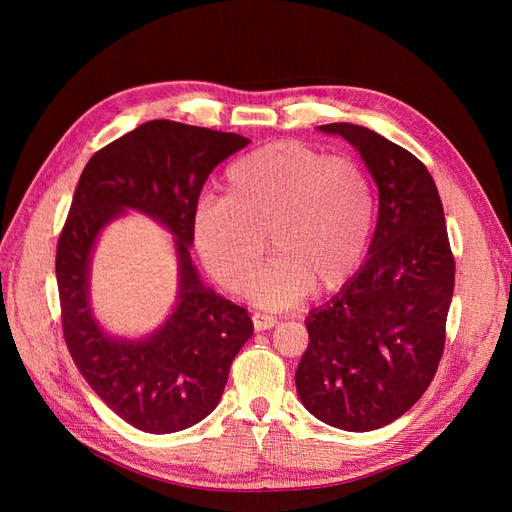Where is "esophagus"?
I'll return each instance as SVG.
<instances>
[{
    "mask_svg": "<svg viewBox=\"0 0 512 512\" xmlns=\"http://www.w3.org/2000/svg\"><path fill=\"white\" fill-rule=\"evenodd\" d=\"M252 320H254V329L256 331H267V329H273L275 324H277V318H273L269 314H254Z\"/></svg>",
    "mask_w": 512,
    "mask_h": 512,
    "instance_id": "obj_1",
    "label": "esophagus"
}]
</instances>
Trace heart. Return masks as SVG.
Wrapping results in <instances>:
<instances>
[{"label":"heart","mask_w":512,"mask_h":512,"mask_svg":"<svg viewBox=\"0 0 512 512\" xmlns=\"http://www.w3.org/2000/svg\"><path fill=\"white\" fill-rule=\"evenodd\" d=\"M374 222V188L359 162L329 158L301 141H277L228 166L226 198L200 200L192 235L207 271L241 294L269 231L276 256L252 285V297L282 309L314 288L346 286L367 254Z\"/></svg>","instance_id":"obj_1"}]
</instances>
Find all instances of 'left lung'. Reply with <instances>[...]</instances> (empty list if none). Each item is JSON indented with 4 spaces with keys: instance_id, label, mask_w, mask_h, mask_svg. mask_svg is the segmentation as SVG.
Instances as JSON below:
<instances>
[{
    "instance_id": "8db88e82",
    "label": "left lung",
    "mask_w": 512,
    "mask_h": 512,
    "mask_svg": "<svg viewBox=\"0 0 512 512\" xmlns=\"http://www.w3.org/2000/svg\"><path fill=\"white\" fill-rule=\"evenodd\" d=\"M359 149L378 185V224L359 273L305 327L294 374L322 423L371 431L406 414L436 376L455 288L442 200L425 164L374 130L318 126Z\"/></svg>"
}]
</instances>
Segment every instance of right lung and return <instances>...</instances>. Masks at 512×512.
Returning a JSON list of instances; mask_svg holds the SVG:
<instances>
[{
  "mask_svg": "<svg viewBox=\"0 0 512 512\" xmlns=\"http://www.w3.org/2000/svg\"><path fill=\"white\" fill-rule=\"evenodd\" d=\"M247 143L241 134L153 119L96 151L74 190L55 258L64 339L94 393L141 431L175 433L203 421L254 333L247 309L203 286L190 256L200 190ZM126 208L173 231L180 258L174 314L138 343L106 336L88 305L90 252L103 226Z\"/></svg>",
  "mask_w": 512,
  "mask_h": 512,
  "instance_id": "right-lung-1",
  "label": "right lung"
}]
</instances>
